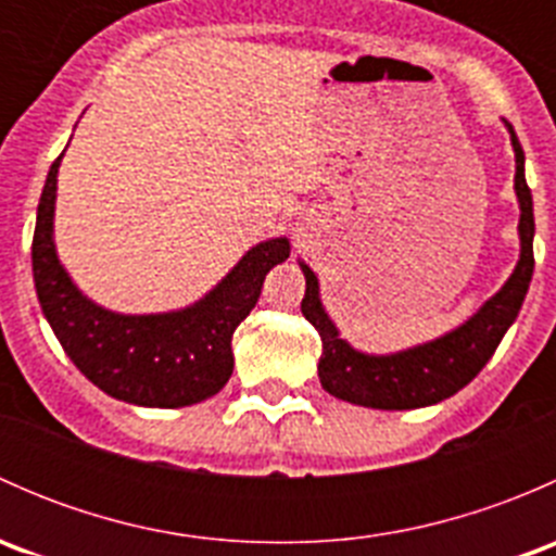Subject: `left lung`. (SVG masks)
Listing matches in <instances>:
<instances>
[{"label":"left lung","instance_id":"8db88e82","mask_svg":"<svg viewBox=\"0 0 556 556\" xmlns=\"http://www.w3.org/2000/svg\"><path fill=\"white\" fill-rule=\"evenodd\" d=\"M511 131L514 153H517V177L514 188L519 195V239L521 255L511 279L501 288V293L492 295L473 317L457 330L446 333L444 339H435L430 344L414 346V350L397 352V355H363L352 350L344 339H339V330L330 323L319 304L317 277L309 266L301 263L306 277V293L301 301V312L317 328L323 339V357H319V382L330 395L341 401L357 403V406L387 408V412H403V408H422L444 401L463 390L481 368L495 355L497 344L503 341L506 330L517 319L525 304L527 288L532 279V233H535V217H532V193L525 179V150H521L511 123H506Z\"/></svg>","mask_w":556,"mask_h":556}]
</instances>
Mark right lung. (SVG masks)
<instances>
[{
	"mask_svg": "<svg viewBox=\"0 0 556 556\" xmlns=\"http://www.w3.org/2000/svg\"><path fill=\"white\" fill-rule=\"evenodd\" d=\"M50 166L37 206L31 268L39 306L83 377L117 401L153 408L199 403L233 374L231 336L257 304L263 279L290 255L288 239L252 247L233 271L199 304L172 314L106 312L91 304L61 268L53 247L55 174Z\"/></svg>",
	"mask_w": 556,
	"mask_h": 556,
	"instance_id": "obj_1",
	"label": "right lung"
}]
</instances>
